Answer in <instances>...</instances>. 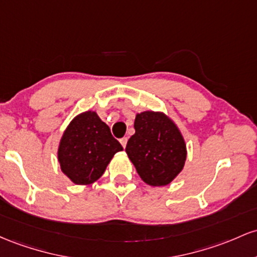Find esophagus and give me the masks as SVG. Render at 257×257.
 Returning <instances> with one entry per match:
<instances>
[{
    "mask_svg": "<svg viewBox=\"0 0 257 257\" xmlns=\"http://www.w3.org/2000/svg\"><path fill=\"white\" fill-rule=\"evenodd\" d=\"M120 143H121V146H122L123 148H125V147H126V144H127V137H123V138H121V140H120Z\"/></svg>",
    "mask_w": 257,
    "mask_h": 257,
    "instance_id": "obj_1",
    "label": "esophagus"
}]
</instances>
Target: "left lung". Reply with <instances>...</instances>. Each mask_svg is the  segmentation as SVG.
<instances>
[{"instance_id":"8db88e82","label":"left lung","mask_w":257,"mask_h":257,"mask_svg":"<svg viewBox=\"0 0 257 257\" xmlns=\"http://www.w3.org/2000/svg\"><path fill=\"white\" fill-rule=\"evenodd\" d=\"M135 130L126 153L140 177L153 187L172 182L187 158L186 143L176 123L164 113L148 110L136 115Z\"/></svg>"}]
</instances>
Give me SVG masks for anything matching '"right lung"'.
Instances as JSON below:
<instances>
[{"label":"right lung","mask_w":257,"mask_h":257,"mask_svg":"<svg viewBox=\"0 0 257 257\" xmlns=\"http://www.w3.org/2000/svg\"><path fill=\"white\" fill-rule=\"evenodd\" d=\"M122 147L96 111L75 116L63 134L58 148L60 169L75 184L87 186L104 174Z\"/></svg>","instance_id":"right-lung-1"}]
</instances>
